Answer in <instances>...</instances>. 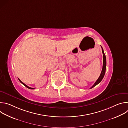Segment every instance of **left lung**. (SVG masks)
Returning a JSON list of instances; mask_svg holds the SVG:
<instances>
[{"label":"left lung","mask_w":128,"mask_h":128,"mask_svg":"<svg viewBox=\"0 0 128 128\" xmlns=\"http://www.w3.org/2000/svg\"><path fill=\"white\" fill-rule=\"evenodd\" d=\"M102 53L103 54V63L102 70V71H101V74H100V76L99 77L98 79L96 80V82H95V84H93V86L92 87H91L90 88H93V87H94L96 85H97L98 84H99L101 82V80H102V79L104 78V76L105 75V71H106V59L105 54L104 52V50H103V49L102 48Z\"/></svg>","instance_id":"left-lung-1"}]
</instances>
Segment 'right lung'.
Masks as SVG:
<instances>
[{"instance_id":"right-lung-1","label":"right lung","mask_w":128,"mask_h":128,"mask_svg":"<svg viewBox=\"0 0 128 128\" xmlns=\"http://www.w3.org/2000/svg\"><path fill=\"white\" fill-rule=\"evenodd\" d=\"M18 79H19V81L20 82H21V83H22V84H23L24 86H25L26 87H27V88H29V89H35V88H30V87H29V86H27L26 84H25L24 83H23V82H22V81H21V80H20L19 78H18Z\"/></svg>"}]
</instances>
